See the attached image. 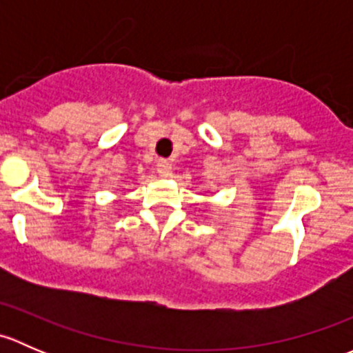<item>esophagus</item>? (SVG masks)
Returning <instances> with one entry per match:
<instances>
[{"mask_svg": "<svg viewBox=\"0 0 353 353\" xmlns=\"http://www.w3.org/2000/svg\"><path fill=\"white\" fill-rule=\"evenodd\" d=\"M157 172L162 177H170L172 176V165L167 160H159V163H157Z\"/></svg>", "mask_w": 353, "mask_h": 353, "instance_id": "34e87169", "label": "esophagus"}]
</instances>
